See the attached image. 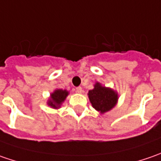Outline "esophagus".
<instances>
[{
  "label": "esophagus",
  "mask_w": 161,
  "mask_h": 161,
  "mask_svg": "<svg viewBox=\"0 0 161 161\" xmlns=\"http://www.w3.org/2000/svg\"><path fill=\"white\" fill-rule=\"evenodd\" d=\"M76 92H77V93H81V92H82V88H81V87H78V88H76Z\"/></svg>",
  "instance_id": "obj_1"
}]
</instances>
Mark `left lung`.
<instances>
[{"label":"left lung","mask_w":161,"mask_h":161,"mask_svg":"<svg viewBox=\"0 0 161 161\" xmlns=\"http://www.w3.org/2000/svg\"><path fill=\"white\" fill-rule=\"evenodd\" d=\"M88 96L92 107L100 114H105L113 109L119 98L117 91L105 87L97 81L94 84V89L89 91Z\"/></svg>","instance_id":"obj_1"}]
</instances>
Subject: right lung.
Here are the masks:
<instances>
[{
	"instance_id": "obj_1",
	"label": "right lung",
	"mask_w": 161,
	"mask_h": 161,
	"mask_svg": "<svg viewBox=\"0 0 161 161\" xmlns=\"http://www.w3.org/2000/svg\"><path fill=\"white\" fill-rule=\"evenodd\" d=\"M69 95V91L62 89H56L50 94L49 99L47 100V105L50 108L58 109L61 108L62 104L64 102L67 96Z\"/></svg>"
}]
</instances>
